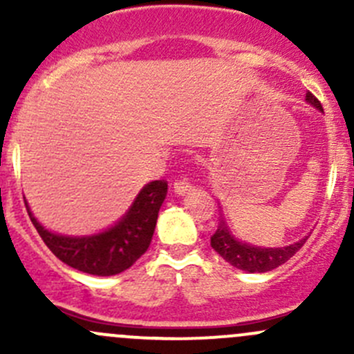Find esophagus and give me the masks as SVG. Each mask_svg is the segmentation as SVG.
Listing matches in <instances>:
<instances>
[{"instance_id": "34e87169", "label": "esophagus", "mask_w": 354, "mask_h": 354, "mask_svg": "<svg viewBox=\"0 0 354 354\" xmlns=\"http://www.w3.org/2000/svg\"><path fill=\"white\" fill-rule=\"evenodd\" d=\"M173 188H174V192H176L178 195H185V194H188V192L194 190V187H192V183H190V180H188V178H180V180L174 181Z\"/></svg>"}]
</instances>
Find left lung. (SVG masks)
<instances>
[{"mask_svg": "<svg viewBox=\"0 0 354 354\" xmlns=\"http://www.w3.org/2000/svg\"><path fill=\"white\" fill-rule=\"evenodd\" d=\"M305 101L308 104H312L313 108L322 111V104L317 101V97L310 92H306ZM308 240V236L301 238V240L295 241V243L286 245V246H257L245 243V241L238 240L233 234V231L230 230L227 223L224 221V217L221 216L219 226L217 231L210 238V246L226 260L227 263H231L236 269L245 270V272H269V270L276 269V267L283 266L284 262H288L303 245Z\"/></svg>", "mask_w": 354, "mask_h": 354, "instance_id": "1", "label": "left lung"}]
</instances>
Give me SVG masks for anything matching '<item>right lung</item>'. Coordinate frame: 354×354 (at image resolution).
<instances>
[{"label": "right lung", "instance_id": "add662e5", "mask_svg": "<svg viewBox=\"0 0 354 354\" xmlns=\"http://www.w3.org/2000/svg\"><path fill=\"white\" fill-rule=\"evenodd\" d=\"M166 194V181H151L142 188L127 214L114 226L82 236L46 230L35 219L27 200L25 207L42 241L62 262L92 276H114L130 269L147 252Z\"/></svg>", "mask_w": 354, "mask_h": 354}]
</instances>
